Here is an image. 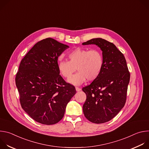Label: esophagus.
Listing matches in <instances>:
<instances>
[{
  "label": "esophagus",
  "instance_id": "1",
  "mask_svg": "<svg viewBox=\"0 0 149 149\" xmlns=\"http://www.w3.org/2000/svg\"><path fill=\"white\" fill-rule=\"evenodd\" d=\"M75 90H76V91H81V88H79V87H75Z\"/></svg>",
  "mask_w": 149,
  "mask_h": 149
}]
</instances>
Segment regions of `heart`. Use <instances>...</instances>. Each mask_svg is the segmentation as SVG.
Instances as JSON below:
<instances>
[{"instance_id":"heart-1","label":"heart","mask_w":149,"mask_h":149,"mask_svg":"<svg viewBox=\"0 0 149 149\" xmlns=\"http://www.w3.org/2000/svg\"><path fill=\"white\" fill-rule=\"evenodd\" d=\"M68 61H60L58 69L60 75L68 78L77 68L79 72L68 79V82L75 86L84 83L87 80L94 81L100 75L104 66V57L98 49L77 48L68 54Z\"/></svg>"}]
</instances>
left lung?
<instances>
[{
    "instance_id": "1",
    "label": "left lung",
    "mask_w": 149,
    "mask_h": 149,
    "mask_svg": "<svg viewBox=\"0 0 149 149\" xmlns=\"http://www.w3.org/2000/svg\"><path fill=\"white\" fill-rule=\"evenodd\" d=\"M100 48L104 66L99 77L82 88L87 95L83 113L90 121L101 124L113 119L123 108L130 74L124 55L114 44L102 38H94L82 45Z\"/></svg>"
}]
</instances>
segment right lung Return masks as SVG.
Returning a JSON list of instances; mask_svg holds the SVG:
<instances>
[{
    "instance_id": "add662e5",
    "label": "right lung",
    "mask_w": 149,
    "mask_h": 149,
    "mask_svg": "<svg viewBox=\"0 0 149 149\" xmlns=\"http://www.w3.org/2000/svg\"><path fill=\"white\" fill-rule=\"evenodd\" d=\"M69 47L52 38L39 41L22 59L15 82L24 111L46 125L58 123L75 94L72 85L59 75L58 58Z\"/></svg>"
}]
</instances>
